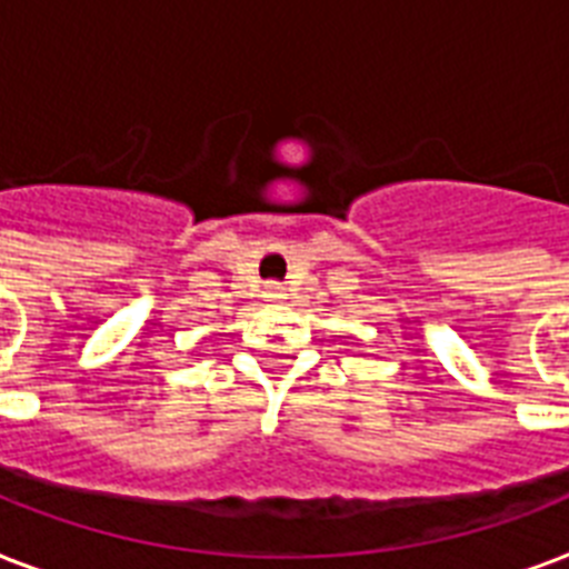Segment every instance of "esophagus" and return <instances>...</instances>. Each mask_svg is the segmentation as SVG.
I'll return each mask as SVG.
<instances>
[{
  "label": "esophagus",
  "mask_w": 569,
  "mask_h": 569,
  "mask_svg": "<svg viewBox=\"0 0 569 569\" xmlns=\"http://www.w3.org/2000/svg\"><path fill=\"white\" fill-rule=\"evenodd\" d=\"M262 298H266V301H280V298H283V286L280 283H266V289H262Z\"/></svg>",
  "instance_id": "obj_1"
}]
</instances>
